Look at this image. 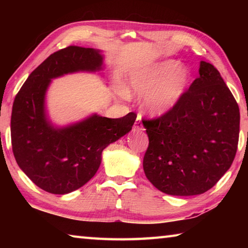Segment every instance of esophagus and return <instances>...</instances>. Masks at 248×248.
<instances>
[{"instance_id": "esophagus-1", "label": "esophagus", "mask_w": 248, "mask_h": 248, "mask_svg": "<svg viewBox=\"0 0 248 248\" xmlns=\"http://www.w3.org/2000/svg\"><path fill=\"white\" fill-rule=\"evenodd\" d=\"M143 128V124H142V120H141V117L138 115L137 119H136V123H134V129H138V130H141Z\"/></svg>"}]
</instances>
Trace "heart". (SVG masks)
<instances>
[{
    "mask_svg": "<svg viewBox=\"0 0 248 248\" xmlns=\"http://www.w3.org/2000/svg\"><path fill=\"white\" fill-rule=\"evenodd\" d=\"M190 73L175 60L133 70L124 87L125 94L144 95V105L150 114L163 116L170 111L186 93Z\"/></svg>",
    "mask_w": 248,
    "mask_h": 248,
    "instance_id": "obj_1",
    "label": "heart"
}]
</instances>
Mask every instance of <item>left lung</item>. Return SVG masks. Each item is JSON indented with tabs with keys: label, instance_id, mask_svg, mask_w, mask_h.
Returning <instances> with one entry per match:
<instances>
[{
	"label": "left lung",
	"instance_id": "left-lung-1",
	"mask_svg": "<svg viewBox=\"0 0 248 248\" xmlns=\"http://www.w3.org/2000/svg\"><path fill=\"white\" fill-rule=\"evenodd\" d=\"M142 123L149 137L144 173L164 194H203L234 161L240 108L219 71L208 62H200L199 77L170 111Z\"/></svg>",
	"mask_w": 248,
	"mask_h": 248
}]
</instances>
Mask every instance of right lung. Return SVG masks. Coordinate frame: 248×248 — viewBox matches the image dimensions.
Wrapping results in <instances>:
<instances>
[{"label": "right lung", "mask_w": 248, "mask_h": 248, "mask_svg": "<svg viewBox=\"0 0 248 248\" xmlns=\"http://www.w3.org/2000/svg\"><path fill=\"white\" fill-rule=\"evenodd\" d=\"M98 50L69 46L46 59L29 75L12 109L11 139L16 162L41 189L64 195L78 189L96 174L102 152L132 129L137 115L121 118L93 115L64 128L53 127L45 111L51 78L78 71L102 69Z\"/></svg>", "instance_id": "1"}]
</instances>
